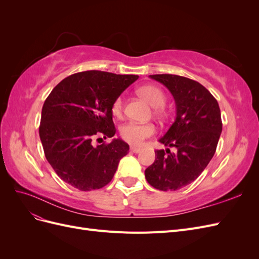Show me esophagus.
I'll use <instances>...</instances> for the list:
<instances>
[{
  "label": "esophagus",
  "mask_w": 259,
  "mask_h": 259,
  "mask_svg": "<svg viewBox=\"0 0 259 259\" xmlns=\"http://www.w3.org/2000/svg\"><path fill=\"white\" fill-rule=\"evenodd\" d=\"M131 151L134 152V153H138L140 151V148L135 147V146H131Z\"/></svg>",
  "instance_id": "34e87169"
}]
</instances>
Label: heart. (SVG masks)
I'll return each mask as SVG.
<instances>
[{
  "mask_svg": "<svg viewBox=\"0 0 259 259\" xmlns=\"http://www.w3.org/2000/svg\"><path fill=\"white\" fill-rule=\"evenodd\" d=\"M140 97H143L148 104L154 107V113L156 115L163 114V106L165 105V95L164 93L155 86L146 85L138 90ZM112 113L115 116H120L123 110L122 97H117L112 104ZM154 126L152 124H142L136 122H130L124 124L120 130V134L123 140L132 145H140L148 137L154 134Z\"/></svg>",
  "mask_w": 259,
  "mask_h": 259,
  "instance_id": "b5f03b06",
  "label": "heart"
}]
</instances>
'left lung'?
Here are the masks:
<instances>
[{"label": "left lung", "instance_id": "8db88e82", "mask_svg": "<svg viewBox=\"0 0 259 259\" xmlns=\"http://www.w3.org/2000/svg\"><path fill=\"white\" fill-rule=\"evenodd\" d=\"M150 77L166 86L175 99L176 119L159 142L176 150H156L145 176L155 189L175 191L194 182L215 154L223 130L221 109L197 81L175 74Z\"/></svg>", "mask_w": 259, "mask_h": 259}]
</instances>
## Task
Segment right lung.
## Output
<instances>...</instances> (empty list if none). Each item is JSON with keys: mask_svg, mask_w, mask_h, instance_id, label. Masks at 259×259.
Instances as JSON below:
<instances>
[{"mask_svg": "<svg viewBox=\"0 0 259 259\" xmlns=\"http://www.w3.org/2000/svg\"><path fill=\"white\" fill-rule=\"evenodd\" d=\"M138 79L134 74L77 72L55 86L42 108L38 134L46 160L65 183L82 191L111 182L130 146L115 134L112 104Z\"/></svg>", "mask_w": 259, "mask_h": 259, "instance_id": "add662e5", "label": "right lung"}]
</instances>
